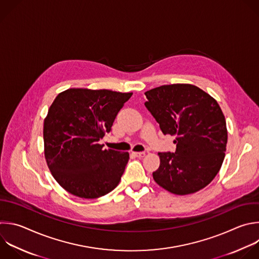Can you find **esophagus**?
I'll use <instances>...</instances> for the list:
<instances>
[{
  "instance_id": "obj_1",
  "label": "esophagus",
  "mask_w": 259,
  "mask_h": 259,
  "mask_svg": "<svg viewBox=\"0 0 259 259\" xmlns=\"http://www.w3.org/2000/svg\"><path fill=\"white\" fill-rule=\"evenodd\" d=\"M132 153L136 156V157H143L145 155V152H137V151H132Z\"/></svg>"
}]
</instances>
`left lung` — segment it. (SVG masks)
Returning a JSON list of instances; mask_svg holds the SVG:
<instances>
[{"label": "left lung", "mask_w": 259, "mask_h": 259, "mask_svg": "<svg viewBox=\"0 0 259 259\" xmlns=\"http://www.w3.org/2000/svg\"><path fill=\"white\" fill-rule=\"evenodd\" d=\"M144 95V105L162 133L176 137L175 152H158L154 181L177 195L203 189L219 173L228 142L226 119L218 102L186 83L161 85Z\"/></svg>", "instance_id": "left-lung-1"}]
</instances>
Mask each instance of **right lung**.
I'll return each instance as SVG.
<instances>
[{
  "mask_svg": "<svg viewBox=\"0 0 259 259\" xmlns=\"http://www.w3.org/2000/svg\"><path fill=\"white\" fill-rule=\"evenodd\" d=\"M131 96L69 89L51 105L44 122L45 157L55 180L72 195L94 199L118 186L129 153L103 149L99 141Z\"/></svg>",
  "mask_w": 259,
  "mask_h": 259,
  "instance_id": "right-lung-1",
  "label": "right lung"
}]
</instances>
